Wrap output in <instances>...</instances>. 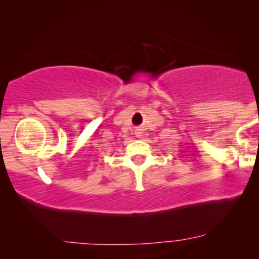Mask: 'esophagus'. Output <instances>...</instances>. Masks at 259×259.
<instances>
[{
	"label": "esophagus",
	"mask_w": 259,
	"mask_h": 259,
	"mask_svg": "<svg viewBox=\"0 0 259 259\" xmlns=\"http://www.w3.org/2000/svg\"><path fill=\"white\" fill-rule=\"evenodd\" d=\"M139 134H140V133H139ZM138 136H141V135H138Z\"/></svg>",
	"instance_id": "34e87169"
}]
</instances>
